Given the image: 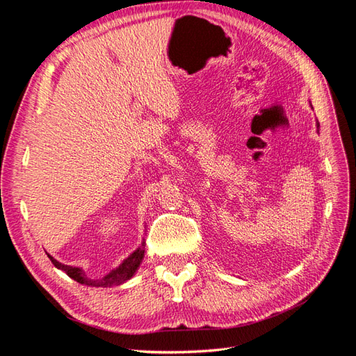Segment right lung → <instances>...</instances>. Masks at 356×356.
<instances>
[{
	"label": "right lung",
	"instance_id": "1",
	"mask_svg": "<svg viewBox=\"0 0 356 356\" xmlns=\"http://www.w3.org/2000/svg\"><path fill=\"white\" fill-rule=\"evenodd\" d=\"M144 248H145V241H143L141 246H139L138 250H135L131 255H129L120 266H118L117 268H114V270H111L108 275H105L101 279H90V277H88V275H86V272L83 270V268L62 264V263L55 260V258H53L49 254H47V257L50 258V261L55 264V267L60 268L62 272H65L71 279H74V281H77L79 284L88 285V286H102V288H106V286L122 285V284L129 281V279H131L135 275V272L138 270V267H139V264H141L143 258H144V252H145Z\"/></svg>",
	"mask_w": 356,
	"mask_h": 356
}]
</instances>
